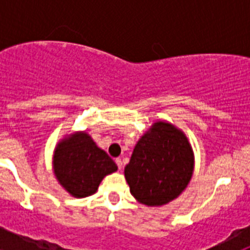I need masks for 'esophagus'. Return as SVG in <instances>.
I'll return each instance as SVG.
<instances>
[{
	"label": "esophagus",
	"instance_id": "1",
	"mask_svg": "<svg viewBox=\"0 0 250 250\" xmlns=\"http://www.w3.org/2000/svg\"><path fill=\"white\" fill-rule=\"evenodd\" d=\"M115 163H116V164H118V167H119V169H123V160H121V159H116V160H115Z\"/></svg>",
	"mask_w": 250,
	"mask_h": 250
}]
</instances>
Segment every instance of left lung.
<instances>
[{"label":"left lung","instance_id":"8db88e82","mask_svg":"<svg viewBox=\"0 0 250 250\" xmlns=\"http://www.w3.org/2000/svg\"><path fill=\"white\" fill-rule=\"evenodd\" d=\"M194 151L183 130L155 121L139 139L124 174L131 195L147 207L176 199L190 183Z\"/></svg>","mask_w":250,"mask_h":250}]
</instances>
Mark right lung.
Here are the masks:
<instances>
[{
    "label": "right lung",
    "mask_w": 250,
    "mask_h": 250,
    "mask_svg": "<svg viewBox=\"0 0 250 250\" xmlns=\"http://www.w3.org/2000/svg\"><path fill=\"white\" fill-rule=\"evenodd\" d=\"M52 170L59 184L70 195L86 198L96 193L103 179L115 173L118 165L87 132L76 131L57 143Z\"/></svg>",
    "instance_id": "1"
}]
</instances>
